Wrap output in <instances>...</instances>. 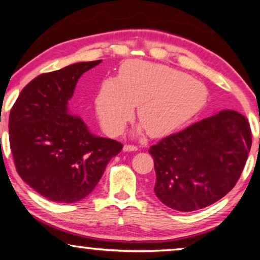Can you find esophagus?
Returning <instances> with one entry per match:
<instances>
[{
	"instance_id": "esophagus-1",
	"label": "esophagus",
	"mask_w": 260,
	"mask_h": 260,
	"mask_svg": "<svg viewBox=\"0 0 260 260\" xmlns=\"http://www.w3.org/2000/svg\"><path fill=\"white\" fill-rule=\"evenodd\" d=\"M138 150V147L134 146V144H125L124 146V151H136Z\"/></svg>"
}]
</instances>
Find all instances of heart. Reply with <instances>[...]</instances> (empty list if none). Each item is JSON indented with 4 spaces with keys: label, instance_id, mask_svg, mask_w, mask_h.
Masks as SVG:
<instances>
[{
    "label": "heart",
    "instance_id": "b5f03b06",
    "mask_svg": "<svg viewBox=\"0 0 260 260\" xmlns=\"http://www.w3.org/2000/svg\"><path fill=\"white\" fill-rule=\"evenodd\" d=\"M208 90L179 70L132 60L121 65L116 80L101 83L96 113L107 133L124 131L138 105L136 117L148 134L161 136L186 124L204 107Z\"/></svg>",
    "mask_w": 260,
    "mask_h": 260
}]
</instances>
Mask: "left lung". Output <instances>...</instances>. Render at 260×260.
Here are the masks:
<instances>
[{"mask_svg": "<svg viewBox=\"0 0 260 260\" xmlns=\"http://www.w3.org/2000/svg\"><path fill=\"white\" fill-rule=\"evenodd\" d=\"M251 143L248 119L234 110L166 136L149 149L155 161V195L180 212L215 203L239 181Z\"/></svg>", "mask_w": 260, "mask_h": 260, "instance_id": "8db88e82", "label": "left lung"}]
</instances>
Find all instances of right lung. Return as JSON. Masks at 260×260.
<instances>
[{
    "label": "right lung",
    "mask_w": 260,
    "mask_h": 260,
    "mask_svg": "<svg viewBox=\"0 0 260 260\" xmlns=\"http://www.w3.org/2000/svg\"><path fill=\"white\" fill-rule=\"evenodd\" d=\"M101 61L40 74L24 87L10 111L9 139L17 172L57 203H74L89 195L110 159L122 149L116 140L91 134L81 118L68 111L79 78Z\"/></svg>",
    "instance_id": "add662e5"
}]
</instances>
